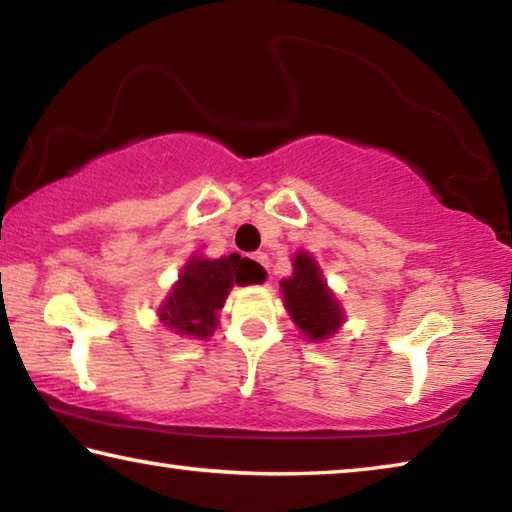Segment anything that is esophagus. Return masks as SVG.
<instances>
[{
    "label": "esophagus",
    "mask_w": 512,
    "mask_h": 512,
    "mask_svg": "<svg viewBox=\"0 0 512 512\" xmlns=\"http://www.w3.org/2000/svg\"><path fill=\"white\" fill-rule=\"evenodd\" d=\"M255 262L268 271V255H266V253H257V255H255Z\"/></svg>",
    "instance_id": "obj_1"
}]
</instances>
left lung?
<instances>
[{"label": "left lung", "mask_w": 512, "mask_h": 512, "mask_svg": "<svg viewBox=\"0 0 512 512\" xmlns=\"http://www.w3.org/2000/svg\"><path fill=\"white\" fill-rule=\"evenodd\" d=\"M284 307L309 341L329 339L343 325V309L327 289L316 259L309 253L293 257V275L280 282Z\"/></svg>", "instance_id": "obj_1"}]
</instances>
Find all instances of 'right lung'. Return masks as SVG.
<instances>
[{
  "label": "right lung",
  "mask_w": 512,
  "mask_h": 512,
  "mask_svg": "<svg viewBox=\"0 0 512 512\" xmlns=\"http://www.w3.org/2000/svg\"><path fill=\"white\" fill-rule=\"evenodd\" d=\"M262 277V266L237 253L221 259L196 255L183 266L178 282L160 307V320L176 334L207 339L219 323L216 314L230 289L235 284L259 282Z\"/></svg>",
  "instance_id": "1"
}]
</instances>
